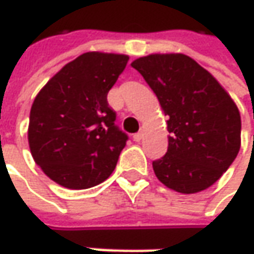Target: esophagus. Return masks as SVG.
Here are the masks:
<instances>
[{"instance_id": "34e87169", "label": "esophagus", "mask_w": 254, "mask_h": 254, "mask_svg": "<svg viewBox=\"0 0 254 254\" xmlns=\"http://www.w3.org/2000/svg\"><path fill=\"white\" fill-rule=\"evenodd\" d=\"M143 136H144V132L143 130H140V132H137L136 135H133V140H135V142H140V140L143 139Z\"/></svg>"}]
</instances>
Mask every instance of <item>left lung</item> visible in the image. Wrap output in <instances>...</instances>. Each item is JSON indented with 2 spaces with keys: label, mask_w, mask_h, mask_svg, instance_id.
I'll return each instance as SVG.
<instances>
[{
  "label": "left lung",
  "mask_w": 254,
  "mask_h": 254,
  "mask_svg": "<svg viewBox=\"0 0 254 254\" xmlns=\"http://www.w3.org/2000/svg\"><path fill=\"white\" fill-rule=\"evenodd\" d=\"M167 115L169 147L153 162L160 183L181 194L211 187L241 149V114L214 75L183 53H153L130 63Z\"/></svg>",
  "instance_id": "8db88e82"
}]
</instances>
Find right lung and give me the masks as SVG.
Instances as JSON below:
<instances>
[{"instance_id":"1","label":"right lung","mask_w":254,"mask_h":254,"mask_svg":"<svg viewBox=\"0 0 254 254\" xmlns=\"http://www.w3.org/2000/svg\"><path fill=\"white\" fill-rule=\"evenodd\" d=\"M129 56L87 52L63 66L33 101L28 142L49 179L84 190L110 177L127 136L115 127L107 95Z\"/></svg>"}]
</instances>
